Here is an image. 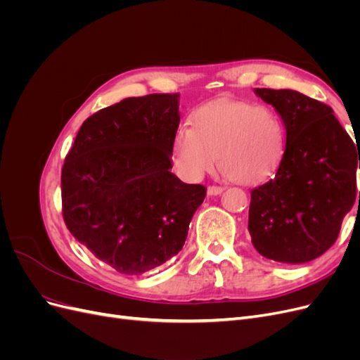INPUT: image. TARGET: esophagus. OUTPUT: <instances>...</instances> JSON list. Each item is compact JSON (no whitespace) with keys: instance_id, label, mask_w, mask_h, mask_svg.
I'll list each match as a JSON object with an SVG mask.
<instances>
[{"instance_id":"esophagus-1","label":"esophagus","mask_w":360,"mask_h":360,"mask_svg":"<svg viewBox=\"0 0 360 360\" xmlns=\"http://www.w3.org/2000/svg\"><path fill=\"white\" fill-rule=\"evenodd\" d=\"M224 192L222 186H209L207 188V195L209 197H216V195H221Z\"/></svg>"}]
</instances>
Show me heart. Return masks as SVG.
<instances>
[{"label":"heart","mask_w":360,"mask_h":360,"mask_svg":"<svg viewBox=\"0 0 360 360\" xmlns=\"http://www.w3.org/2000/svg\"><path fill=\"white\" fill-rule=\"evenodd\" d=\"M285 148V126L274 108L221 97L198 106L192 126L177 127L171 156L177 172L189 181L212 172L219 156L231 180L255 184L274 176Z\"/></svg>","instance_id":"b5f03b06"}]
</instances>
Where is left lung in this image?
<instances>
[{
    "instance_id": "8db88e82",
    "label": "left lung",
    "mask_w": 360,
    "mask_h": 360,
    "mask_svg": "<svg viewBox=\"0 0 360 360\" xmlns=\"http://www.w3.org/2000/svg\"><path fill=\"white\" fill-rule=\"evenodd\" d=\"M254 91L281 115L287 148L275 177L250 191L248 230L263 257L308 263L336 242L352 210L360 150L330 106L294 90Z\"/></svg>"
}]
</instances>
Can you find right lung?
Instances as JSON below:
<instances>
[{"label":"right lung","instance_id":"add662e5","mask_svg":"<svg viewBox=\"0 0 360 360\" xmlns=\"http://www.w3.org/2000/svg\"><path fill=\"white\" fill-rule=\"evenodd\" d=\"M180 94L129 97L82 123L61 169L72 236L120 274L141 275L177 255L202 184L171 172Z\"/></svg>","mask_w":360,"mask_h":360}]
</instances>
